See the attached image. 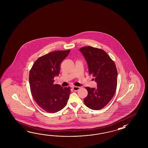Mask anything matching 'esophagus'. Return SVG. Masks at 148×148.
Returning a JSON list of instances; mask_svg holds the SVG:
<instances>
[{"label":"esophagus","instance_id":"esophagus-1","mask_svg":"<svg viewBox=\"0 0 148 148\" xmlns=\"http://www.w3.org/2000/svg\"><path fill=\"white\" fill-rule=\"evenodd\" d=\"M79 88L80 87H76V86H74V87H73V89L74 90V91H78L79 89Z\"/></svg>","mask_w":148,"mask_h":148}]
</instances>
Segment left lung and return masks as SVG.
Instances as JSON below:
<instances>
[{
    "mask_svg": "<svg viewBox=\"0 0 148 148\" xmlns=\"http://www.w3.org/2000/svg\"><path fill=\"white\" fill-rule=\"evenodd\" d=\"M88 64L89 74L97 82L96 88L86 87L88 95L84 98L85 105L93 110H99L113 97L117 87V71L115 64L103 50L91 47L79 49Z\"/></svg>",
    "mask_w": 148,
    "mask_h": 148,
    "instance_id": "left-lung-1",
    "label": "left lung"
}]
</instances>
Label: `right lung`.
Here are the masks:
<instances>
[{"instance_id": "obj_1", "label": "right lung", "mask_w": 148, "mask_h": 148, "mask_svg": "<svg viewBox=\"0 0 148 148\" xmlns=\"http://www.w3.org/2000/svg\"><path fill=\"white\" fill-rule=\"evenodd\" d=\"M70 51H56L40 57L30 70L32 95L38 105L48 113H54L63 109L69 98L70 87L53 84V79L59 75L60 64Z\"/></svg>"}]
</instances>
